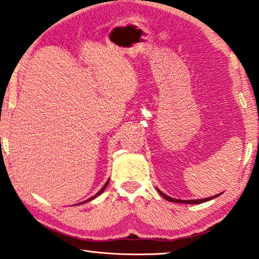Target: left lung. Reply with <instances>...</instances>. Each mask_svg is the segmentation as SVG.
I'll use <instances>...</instances> for the list:
<instances>
[{
	"instance_id": "1",
	"label": "left lung",
	"mask_w": 259,
	"mask_h": 259,
	"mask_svg": "<svg viewBox=\"0 0 259 259\" xmlns=\"http://www.w3.org/2000/svg\"><path fill=\"white\" fill-rule=\"evenodd\" d=\"M158 192L160 193L161 197H164V199H166L167 201H173V203H180V204H201V203H205V201H208L211 199H214V198H217L218 196H221L222 193L217 194V196H213V197H208V198H205V199H196V200H180V199H176V198H172V197H168L166 196L165 193H162L160 190H158Z\"/></svg>"
}]
</instances>
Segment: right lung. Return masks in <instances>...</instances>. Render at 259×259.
I'll return each mask as SVG.
<instances>
[{"mask_svg": "<svg viewBox=\"0 0 259 259\" xmlns=\"http://www.w3.org/2000/svg\"><path fill=\"white\" fill-rule=\"evenodd\" d=\"M108 183H109V179L107 180V182H106V183H105V185H104V186H102V187H101V189H100V190H99V191H98V192L94 194V196H92L91 198H88V199H86V200L81 201V203H80V204H82V203H86V201H88V200H92V199H94V198H95V197H98V196H99V194H100V193H102V192H104V190L106 189V186H107V185H108ZM77 204H79V203H77Z\"/></svg>", "mask_w": 259, "mask_h": 259, "instance_id": "right-lung-1", "label": "right lung"}]
</instances>
